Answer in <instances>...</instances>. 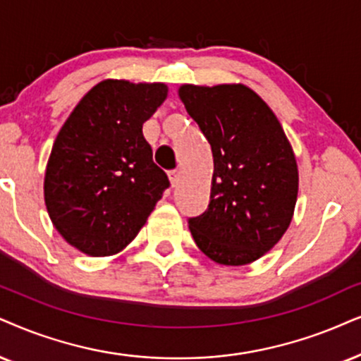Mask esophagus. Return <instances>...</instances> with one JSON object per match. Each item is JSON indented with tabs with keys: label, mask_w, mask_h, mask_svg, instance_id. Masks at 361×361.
Returning a JSON list of instances; mask_svg holds the SVG:
<instances>
[{
	"label": "esophagus",
	"mask_w": 361,
	"mask_h": 361,
	"mask_svg": "<svg viewBox=\"0 0 361 361\" xmlns=\"http://www.w3.org/2000/svg\"><path fill=\"white\" fill-rule=\"evenodd\" d=\"M168 176H170V181H171V186L175 188L178 186V181H180V170H173L168 173Z\"/></svg>",
	"instance_id": "1"
}]
</instances>
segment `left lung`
<instances>
[{
	"mask_svg": "<svg viewBox=\"0 0 361 361\" xmlns=\"http://www.w3.org/2000/svg\"><path fill=\"white\" fill-rule=\"evenodd\" d=\"M213 153L207 212L190 218L198 248L214 263L248 264L288 230L298 195V168L285 131L245 85L178 90Z\"/></svg>",
	"mask_w": 361,
	"mask_h": 361,
	"instance_id": "left-lung-1",
	"label": "left lung"
}]
</instances>
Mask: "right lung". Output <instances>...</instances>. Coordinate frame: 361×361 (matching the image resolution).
<instances>
[{"label":"right lung","mask_w":361,"mask_h":361,"mask_svg":"<svg viewBox=\"0 0 361 361\" xmlns=\"http://www.w3.org/2000/svg\"><path fill=\"white\" fill-rule=\"evenodd\" d=\"M166 94L165 83L104 80L59 130L44 173V203L58 233L80 252H121L170 186L143 136V123Z\"/></svg>","instance_id":"right-lung-1"}]
</instances>
